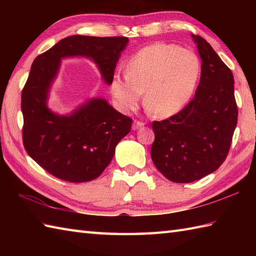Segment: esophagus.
Listing matches in <instances>:
<instances>
[{"instance_id": "34e87169", "label": "esophagus", "mask_w": 256, "mask_h": 256, "mask_svg": "<svg viewBox=\"0 0 256 256\" xmlns=\"http://www.w3.org/2000/svg\"><path fill=\"white\" fill-rule=\"evenodd\" d=\"M143 126H144L143 122H140V121H136V120H135V121L133 122V125H132V130H133V131H136V130L143 128Z\"/></svg>"}]
</instances>
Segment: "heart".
Here are the masks:
<instances>
[{"mask_svg":"<svg viewBox=\"0 0 256 256\" xmlns=\"http://www.w3.org/2000/svg\"><path fill=\"white\" fill-rule=\"evenodd\" d=\"M200 74V62L192 50L166 42H154L133 55L126 76L114 74L110 82L113 103L130 113L144 103L157 118H170L192 96Z\"/></svg>","mask_w":256,"mask_h":256,"instance_id":"obj_1","label":"heart"}]
</instances>
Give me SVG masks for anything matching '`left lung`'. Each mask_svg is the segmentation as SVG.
Here are the masks:
<instances>
[{"label": "left lung", "instance_id": "1", "mask_svg": "<svg viewBox=\"0 0 256 256\" xmlns=\"http://www.w3.org/2000/svg\"><path fill=\"white\" fill-rule=\"evenodd\" d=\"M192 37L202 62L194 99L175 116L152 124V160L174 182H192L218 170L229 153L238 123L231 70L208 42Z\"/></svg>", "mask_w": 256, "mask_h": 256}]
</instances>
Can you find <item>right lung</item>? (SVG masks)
Instances as JSON below:
<instances>
[{
    "instance_id": "1",
    "label": "right lung",
    "mask_w": 256,
    "mask_h": 256,
    "mask_svg": "<svg viewBox=\"0 0 256 256\" xmlns=\"http://www.w3.org/2000/svg\"><path fill=\"white\" fill-rule=\"evenodd\" d=\"M128 44L126 37L74 35L35 58L22 91L23 143L32 158L52 176L70 182L94 180L110 164L118 143L132 126V118L102 98L89 99L69 114L52 111L48 99L62 59H90L110 86Z\"/></svg>"
}]
</instances>
